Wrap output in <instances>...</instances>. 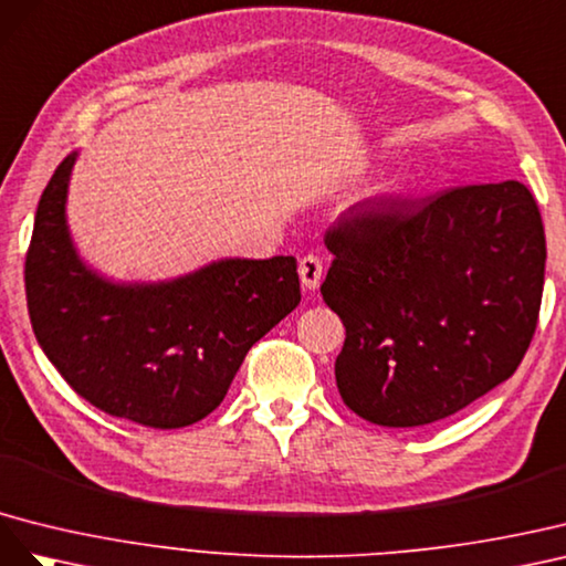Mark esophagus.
<instances>
[{
	"label": "esophagus",
	"mask_w": 566,
	"mask_h": 566,
	"mask_svg": "<svg viewBox=\"0 0 566 566\" xmlns=\"http://www.w3.org/2000/svg\"><path fill=\"white\" fill-rule=\"evenodd\" d=\"M298 274H301L303 289L315 292V289L319 286V280H322V261H319V258L313 255V253L303 255L298 261Z\"/></svg>",
	"instance_id": "34e87169"
}]
</instances>
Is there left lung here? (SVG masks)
Listing matches in <instances>:
<instances>
[{
	"label": "left lung",
	"instance_id": "obj_1",
	"mask_svg": "<svg viewBox=\"0 0 566 566\" xmlns=\"http://www.w3.org/2000/svg\"><path fill=\"white\" fill-rule=\"evenodd\" d=\"M325 244L319 292L346 327L336 386L367 422H439L520 367L545 277L543 220L522 182L365 201Z\"/></svg>",
	"mask_w": 566,
	"mask_h": 566
}]
</instances>
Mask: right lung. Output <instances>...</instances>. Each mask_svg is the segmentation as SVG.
Returning a JSON list of instances; mask_svg holds the SVG:
<instances>
[{"mask_svg": "<svg viewBox=\"0 0 566 566\" xmlns=\"http://www.w3.org/2000/svg\"><path fill=\"white\" fill-rule=\"evenodd\" d=\"M75 158L44 187L25 255L38 344L94 408L154 429L199 422L249 348L298 305L296 258H224L168 282H111L80 261L69 232Z\"/></svg>", "mask_w": 566, "mask_h": 566, "instance_id": "right-lung-1", "label": "right lung"}]
</instances>
